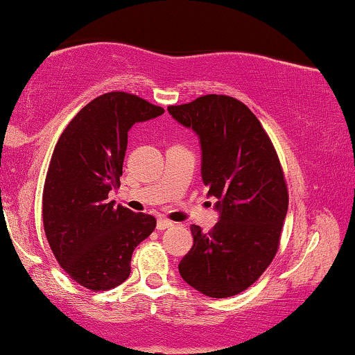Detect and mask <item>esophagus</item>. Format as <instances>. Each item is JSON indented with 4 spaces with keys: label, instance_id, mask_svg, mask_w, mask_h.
Segmentation results:
<instances>
[{
    "label": "esophagus",
    "instance_id": "obj_1",
    "mask_svg": "<svg viewBox=\"0 0 355 355\" xmlns=\"http://www.w3.org/2000/svg\"><path fill=\"white\" fill-rule=\"evenodd\" d=\"M169 227H173L171 220L163 219V218H160V219L157 220V229H158V230H166V229H169Z\"/></svg>",
    "mask_w": 355,
    "mask_h": 355
}]
</instances>
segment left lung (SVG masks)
Segmentation results:
<instances>
[{"mask_svg": "<svg viewBox=\"0 0 355 355\" xmlns=\"http://www.w3.org/2000/svg\"><path fill=\"white\" fill-rule=\"evenodd\" d=\"M198 136L202 181L219 219L209 232L192 225L193 246L179 263L186 284L205 296L239 295L274 259L288 211V192L269 136L245 104L208 94L168 107Z\"/></svg>", "mask_w": 355, "mask_h": 355, "instance_id": "1", "label": "left lung"}]
</instances>
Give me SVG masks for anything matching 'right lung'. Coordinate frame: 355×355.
Instances as JSON below:
<instances>
[{
  "instance_id": "add662e5",
  "label": "right lung",
  "mask_w": 355,
  "mask_h": 355,
  "mask_svg": "<svg viewBox=\"0 0 355 355\" xmlns=\"http://www.w3.org/2000/svg\"><path fill=\"white\" fill-rule=\"evenodd\" d=\"M128 92H107L85 105L55 144L43 190V224L49 246L76 284L115 288L131 272L132 251L157 219L109 202L120 187L128 131L163 114Z\"/></svg>"
}]
</instances>
